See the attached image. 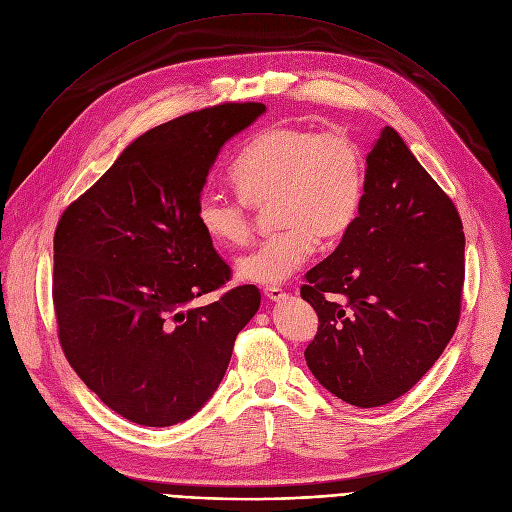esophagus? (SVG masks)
I'll return each instance as SVG.
<instances>
[{"label":"esophagus","mask_w":512,"mask_h":512,"mask_svg":"<svg viewBox=\"0 0 512 512\" xmlns=\"http://www.w3.org/2000/svg\"><path fill=\"white\" fill-rule=\"evenodd\" d=\"M263 295L268 297L270 301H282V299H286L288 295L282 291L280 286H265V291H263Z\"/></svg>","instance_id":"1"}]
</instances>
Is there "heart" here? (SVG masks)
Instances as JSON below:
<instances>
[{
  "label": "heart",
  "mask_w": 512,
  "mask_h": 512,
  "mask_svg": "<svg viewBox=\"0 0 512 512\" xmlns=\"http://www.w3.org/2000/svg\"><path fill=\"white\" fill-rule=\"evenodd\" d=\"M236 196L207 188L196 203V224L219 249H236L253 230L251 207L270 206L282 228L238 257L244 282L276 286L314 255L318 238L339 240L360 213L366 159L343 131L320 133L278 125L244 148L232 165Z\"/></svg>",
  "instance_id": "obj_1"
}]
</instances>
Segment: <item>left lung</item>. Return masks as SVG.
<instances>
[{"instance_id":"left-lung-1","label":"left lung","mask_w":512,"mask_h":512,"mask_svg":"<svg viewBox=\"0 0 512 512\" xmlns=\"http://www.w3.org/2000/svg\"><path fill=\"white\" fill-rule=\"evenodd\" d=\"M462 282L464 234L454 203L402 136L383 127L366 157L358 217L301 286L320 320L305 349L311 374L351 406L393 402L450 343Z\"/></svg>"}]
</instances>
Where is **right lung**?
<instances>
[{
  "instance_id": "1",
  "label": "right lung",
  "mask_w": 512,
  "mask_h": 512,
  "mask_svg": "<svg viewBox=\"0 0 512 512\" xmlns=\"http://www.w3.org/2000/svg\"><path fill=\"white\" fill-rule=\"evenodd\" d=\"M265 106L219 104L133 140L66 209L54 234V307L66 360L102 402L144 427L201 410L257 314L253 284L190 307L230 280L196 224L221 148Z\"/></svg>"
}]
</instances>
